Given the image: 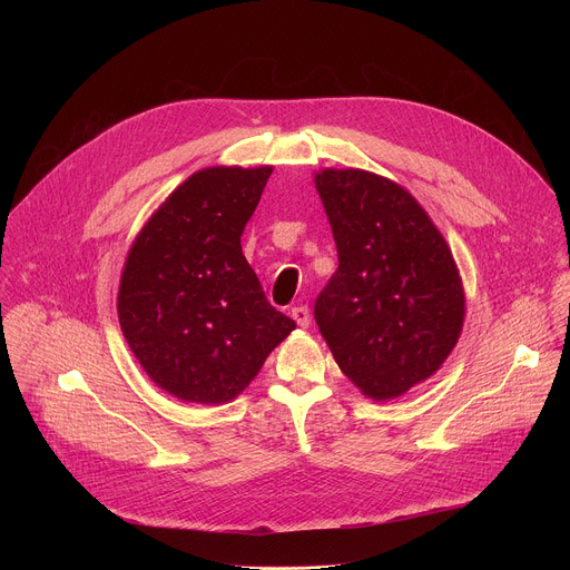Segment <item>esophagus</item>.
I'll list each match as a JSON object with an SVG mask.
<instances>
[{"label":"esophagus","mask_w":570,"mask_h":570,"mask_svg":"<svg viewBox=\"0 0 570 570\" xmlns=\"http://www.w3.org/2000/svg\"><path fill=\"white\" fill-rule=\"evenodd\" d=\"M291 317L299 324V327H304V330L311 324V311H308V306H304V304L293 306V308H291Z\"/></svg>","instance_id":"obj_1"}]
</instances>
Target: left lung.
<instances>
[{"label":"left lung","instance_id":"8db88e82","mask_svg":"<svg viewBox=\"0 0 570 570\" xmlns=\"http://www.w3.org/2000/svg\"><path fill=\"white\" fill-rule=\"evenodd\" d=\"M315 189L332 223L338 271L315 322L345 376L374 401L433 376L464 322V291L444 236L401 185L324 169Z\"/></svg>","mask_w":570,"mask_h":570}]
</instances>
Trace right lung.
<instances>
[{"label":"right lung","mask_w":570,"mask_h":570,"mask_svg":"<svg viewBox=\"0 0 570 570\" xmlns=\"http://www.w3.org/2000/svg\"><path fill=\"white\" fill-rule=\"evenodd\" d=\"M271 174H194L148 218L126 257L121 332L150 381L183 401H232L295 330L240 253Z\"/></svg>","instance_id":"right-lung-1"}]
</instances>
